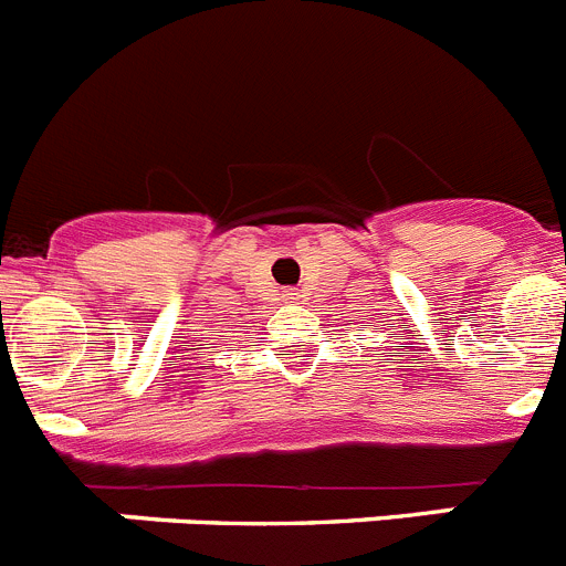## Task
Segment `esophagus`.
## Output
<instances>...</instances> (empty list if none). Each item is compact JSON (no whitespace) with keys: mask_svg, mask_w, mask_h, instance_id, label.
I'll use <instances>...</instances> for the list:
<instances>
[{"mask_svg":"<svg viewBox=\"0 0 566 566\" xmlns=\"http://www.w3.org/2000/svg\"><path fill=\"white\" fill-rule=\"evenodd\" d=\"M297 297H300L297 292H286V294H283V300H286V303H294V300H297Z\"/></svg>","mask_w":566,"mask_h":566,"instance_id":"34e87169","label":"esophagus"}]
</instances>
